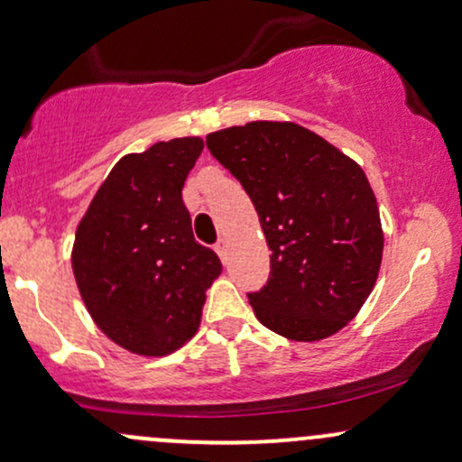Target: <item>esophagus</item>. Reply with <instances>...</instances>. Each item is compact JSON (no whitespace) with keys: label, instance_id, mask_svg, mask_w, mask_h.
Listing matches in <instances>:
<instances>
[{"label":"esophagus","instance_id":"obj_1","mask_svg":"<svg viewBox=\"0 0 462 462\" xmlns=\"http://www.w3.org/2000/svg\"><path fill=\"white\" fill-rule=\"evenodd\" d=\"M215 249H217V254H219V256L226 261V256H227V238H219V241L215 243Z\"/></svg>","mask_w":462,"mask_h":462}]
</instances>
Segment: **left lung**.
Here are the masks:
<instances>
[{
    "label": "left lung",
    "instance_id": "1",
    "mask_svg": "<svg viewBox=\"0 0 462 462\" xmlns=\"http://www.w3.org/2000/svg\"><path fill=\"white\" fill-rule=\"evenodd\" d=\"M206 147L245 189L272 249L267 284L247 293L258 321L293 341L347 326L383 263L378 204L363 169L295 124L252 121L213 132Z\"/></svg>",
    "mask_w": 462,
    "mask_h": 462
}]
</instances>
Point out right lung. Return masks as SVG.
Instances as JSON below:
<instances>
[{
	"label": "right lung",
	"instance_id": "obj_1",
	"mask_svg": "<svg viewBox=\"0 0 462 462\" xmlns=\"http://www.w3.org/2000/svg\"><path fill=\"white\" fill-rule=\"evenodd\" d=\"M198 136L161 141L115 164L79 221L73 273L88 312L116 346L164 356L198 332L219 256L199 245L182 187Z\"/></svg>",
	"mask_w": 462,
	"mask_h": 462
}]
</instances>
